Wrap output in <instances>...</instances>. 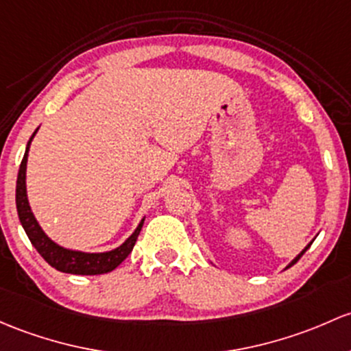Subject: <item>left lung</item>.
<instances>
[{"label": "left lung", "mask_w": 351, "mask_h": 351, "mask_svg": "<svg viewBox=\"0 0 351 351\" xmlns=\"http://www.w3.org/2000/svg\"><path fill=\"white\" fill-rule=\"evenodd\" d=\"M311 243H313V242H311ZM311 243H309V245H311ZM309 245H308V247H306V249H304V250H302V252L300 254V256H298V257H296V259H293V263H291L289 265H287V267H291V265H294V264H296V263H298V261H300V259H301V256H302V254H304V252H306V250H308V249H309ZM287 267H286V269H287Z\"/></svg>", "instance_id": "1"}]
</instances>
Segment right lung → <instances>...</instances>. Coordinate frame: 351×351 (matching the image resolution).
Returning <instances> with one entry per match:
<instances>
[{
    "mask_svg": "<svg viewBox=\"0 0 351 351\" xmlns=\"http://www.w3.org/2000/svg\"><path fill=\"white\" fill-rule=\"evenodd\" d=\"M36 134V131L33 132V136ZM33 136L29 138L27 151H25V156L21 160L20 171H18V180H16V210L18 217H20V222L23 225L25 232H27L29 242L33 243L36 250H38L40 256L49 263L51 267H55L60 272H67V274H80V276H95V274H106V272L114 271L124 259L131 254L132 247H134L136 239H138L139 232H141L143 222L138 225L134 232H132L131 237L128 239L123 245H119L117 249L109 250V252H101V254H87V252H79V250H70L64 249L58 243L50 241L45 235V232L42 230L36 219L33 217L32 208L28 205L27 198V160H28V149L29 143H32Z\"/></svg>",
    "mask_w": 351,
    "mask_h": 351,
    "instance_id": "1",
    "label": "right lung"
}]
</instances>
